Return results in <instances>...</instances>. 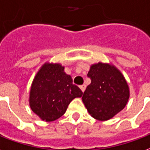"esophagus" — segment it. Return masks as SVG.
<instances>
[{"mask_svg": "<svg viewBox=\"0 0 150 150\" xmlns=\"http://www.w3.org/2000/svg\"><path fill=\"white\" fill-rule=\"evenodd\" d=\"M86 85H82V86H80V88L81 89V91H82L83 93H84V92H85V90H86Z\"/></svg>", "mask_w": 150, "mask_h": 150, "instance_id": "esophagus-1", "label": "esophagus"}]
</instances>
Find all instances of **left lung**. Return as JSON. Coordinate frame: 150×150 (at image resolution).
I'll use <instances>...</instances> for the list:
<instances>
[{
    "label": "left lung",
    "instance_id": "obj_1",
    "mask_svg": "<svg viewBox=\"0 0 150 150\" xmlns=\"http://www.w3.org/2000/svg\"><path fill=\"white\" fill-rule=\"evenodd\" d=\"M91 83L82 97L88 113L98 121H108L127 105L129 87L124 75L112 63L99 62L90 65Z\"/></svg>",
    "mask_w": 150,
    "mask_h": 150
}]
</instances>
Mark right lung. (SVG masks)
I'll list each match as a JSON object with an SVG mask.
<instances>
[{"mask_svg": "<svg viewBox=\"0 0 150 150\" xmlns=\"http://www.w3.org/2000/svg\"><path fill=\"white\" fill-rule=\"evenodd\" d=\"M83 93L73 84L70 75L60 63H44L33 80L29 95V106L42 121L50 122L60 118L71 100Z\"/></svg>", "mask_w": 150, "mask_h": 150, "instance_id": "add662e5", "label": "right lung"}]
</instances>
